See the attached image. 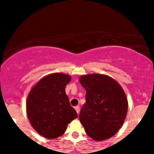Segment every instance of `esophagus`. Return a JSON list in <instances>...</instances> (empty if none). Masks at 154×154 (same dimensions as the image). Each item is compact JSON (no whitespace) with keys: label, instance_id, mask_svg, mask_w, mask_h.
Instances as JSON below:
<instances>
[{"label":"esophagus","instance_id":"esophagus-1","mask_svg":"<svg viewBox=\"0 0 154 154\" xmlns=\"http://www.w3.org/2000/svg\"><path fill=\"white\" fill-rule=\"evenodd\" d=\"M75 111L77 112V113L79 114V112H80V107L79 106H77L75 107Z\"/></svg>","mask_w":154,"mask_h":154}]
</instances>
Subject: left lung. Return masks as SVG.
<instances>
[{
	"instance_id": "obj_1",
	"label": "left lung",
	"mask_w": 154,
	"mask_h": 154,
	"mask_svg": "<svg viewBox=\"0 0 154 154\" xmlns=\"http://www.w3.org/2000/svg\"><path fill=\"white\" fill-rule=\"evenodd\" d=\"M86 91L79 119L86 133L95 140L112 137L123 126L128 102L117 82L106 75L90 74L79 79Z\"/></svg>"
}]
</instances>
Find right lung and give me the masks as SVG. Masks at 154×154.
Segmentation results:
<instances>
[{
	"mask_svg": "<svg viewBox=\"0 0 154 154\" xmlns=\"http://www.w3.org/2000/svg\"><path fill=\"white\" fill-rule=\"evenodd\" d=\"M71 76L54 73L45 76L32 88L27 99V114L31 126L48 139L60 137L78 115L65 94Z\"/></svg>",
	"mask_w": 154,
	"mask_h": 154,
	"instance_id": "add662e5",
	"label": "right lung"
}]
</instances>
